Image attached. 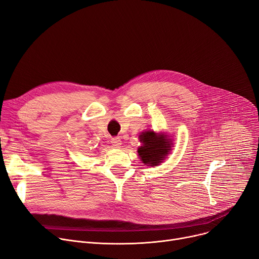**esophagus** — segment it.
Instances as JSON below:
<instances>
[{
	"mask_svg": "<svg viewBox=\"0 0 259 259\" xmlns=\"http://www.w3.org/2000/svg\"><path fill=\"white\" fill-rule=\"evenodd\" d=\"M111 143H112V145H113L114 147H120V145H121L120 138H119V137H114V138H112V139H111Z\"/></svg>",
	"mask_w": 259,
	"mask_h": 259,
	"instance_id": "34e87169",
	"label": "esophagus"
}]
</instances>
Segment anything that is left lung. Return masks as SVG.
I'll return each instance as SVG.
<instances>
[{"mask_svg": "<svg viewBox=\"0 0 259 259\" xmlns=\"http://www.w3.org/2000/svg\"><path fill=\"white\" fill-rule=\"evenodd\" d=\"M142 146L139 147L138 153L144 164L156 166L163 162L170 150V139L167 135H156L153 131H147L140 135Z\"/></svg>", "mask_w": 259, "mask_h": 259, "instance_id": "8db88e82", "label": "left lung"}]
</instances>
